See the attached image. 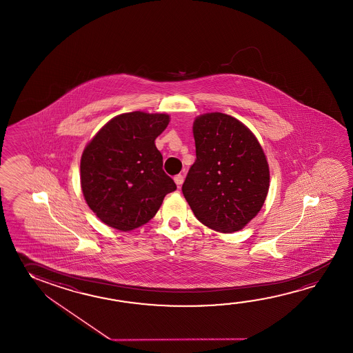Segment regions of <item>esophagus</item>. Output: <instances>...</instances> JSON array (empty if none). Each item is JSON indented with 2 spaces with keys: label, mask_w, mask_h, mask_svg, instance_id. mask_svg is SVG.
<instances>
[{
  "label": "esophagus",
  "mask_w": 353,
  "mask_h": 353,
  "mask_svg": "<svg viewBox=\"0 0 353 353\" xmlns=\"http://www.w3.org/2000/svg\"><path fill=\"white\" fill-rule=\"evenodd\" d=\"M174 182H176V185H177V187H181L182 185V183H183V179H185V177H183V174H176L174 176Z\"/></svg>",
  "instance_id": "1"
}]
</instances>
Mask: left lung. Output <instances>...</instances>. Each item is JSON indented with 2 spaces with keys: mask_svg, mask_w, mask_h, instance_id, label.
<instances>
[{
  "mask_svg": "<svg viewBox=\"0 0 353 353\" xmlns=\"http://www.w3.org/2000/svg\"><path fill=\"white\" fill-rule=\"evenodd\" d=\"M196 161L182 192L196 219L220 232H237L260 212L270 170L249 128L224 113L198 117L193 124Z\"/></svg>",
  "mask_w": 353,
  "mask_h": 353,
  "instance_id": "8db88e82",
  "label": "left lung"
}]
</instances>
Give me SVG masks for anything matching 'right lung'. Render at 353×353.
<instances>
[{"instance_id": "add662e5", "label": "right lung", "mask_w": 353, "mask_h": 353, "mask_svg": "<svg viewBox=\"0 0 353 353\" xmlns=\"http://www.w3.org/2000/svg\"><path fill=\"white\" fill-rule=\"evenodd\" d=\"M168 114L130 112L113 118L83 150L81 187L93 213L121 232L144 225L177 187L162 170L155 139Z\"/></svg>"}]
</instances>
